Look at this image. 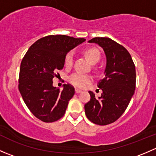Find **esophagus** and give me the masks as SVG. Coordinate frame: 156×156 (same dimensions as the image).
Returning a JSON list of instances; mask_svg holds the SVG:
<instances>
[{
  "label": "esophagus",
  "instance_id": "34e87169",
  "mask_svg": "<svg viewBox=\"0 0 156 156\" xmlns=\"http://www.w3.org/2000/svg\"><path fill=\"white\" fill-rule=\"evenodd\" d=\"M81 92H82V90H81L75 89V93H76V94H80V93H81Z\"/></svg>",
  "mask_w": 156,
  "mask_h": 156
}]
</instances>
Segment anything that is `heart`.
<instances>
[{"instance_id":"1","label":"heart","mask_w":156,"mask_h":156,"mask_svg":"<svg viewBox=\"0 0 156 156\" xmlns=\"http://www.w3.org/2000/svg\"><path fill=\"white\" fill-rule=\"evenodd\" d=\"M84 54L87 56L88 60L92 64H95L100 60V53L99 50L96 48H88L84 51ZM74 54L73 52L70 51L66 54L65 57V64L66 66L70 67L73 64ZM71 84H73L75 87H84L86 84L90 83L92 80L91 76L85 75L81 72H75L70 75L69 78Z\"/></svg>"}]
</instances>
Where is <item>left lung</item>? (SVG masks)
Here are the masks:
<instances>
[{"instance_id":"left-lung-1","label":"left lung","mask_w":156,"mask_h":156,"mask_svg":"<svg viewBox=\"0 0 156 156\" xmlns=\"http://www.w3.org/2000/svg\"><path fill=\"white\" fill-rule=\"evenodd\" d=\"M88 42L103 49L106 66L104 77L97 84L103 94L96 99L89 91L90 100L84 105L85 114L93 123L106 125L115 122L126 110L136 87V69L129 52L111 38L97 37Z\"/></svg>"}]
</instances>
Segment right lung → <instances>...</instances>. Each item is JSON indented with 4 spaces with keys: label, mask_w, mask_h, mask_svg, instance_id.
I'll list each match as a JSON object with an SVG mask.
<instances>
[{
    "label": "right lung",
    "mask_w": 156,
    "mask_h": 156,
    "mask_svg": "<svg viewBox=\"0 0 156 156\" xmlns=\"http://www.w3.org/2000/svg\"><path fill=\"white\" fill-rule=\"evenodd\" d=\"M85 41L62 34L48 35L34 42L23 57L19 90L31 112L42 122H56L65 114L75 88L67 84L60 90L53 86V78L63 68L67 53Z\"/></svg>",
    "instance_id": "right-lung-1"
}]
</instances>
